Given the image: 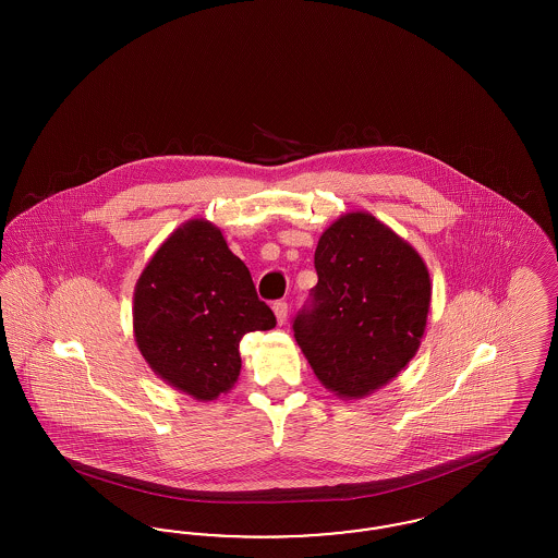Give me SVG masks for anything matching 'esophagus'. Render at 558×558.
<instances>
[{"mask_svg":"<svg viewBox=\"0 0 558 558\" xmlns=\"http://www.w3.org/2000/svg\"><path fill=\"white\" fill-rule=\"evenodd\" d=\"M271 310H274V314H276L278 324H284V322H287V316H289V305H287V301H276Z\"/></svg>","mask_w":558,"mask_h":558,"instance_id":"34e87169","label":"esophagus"}]
</instances>
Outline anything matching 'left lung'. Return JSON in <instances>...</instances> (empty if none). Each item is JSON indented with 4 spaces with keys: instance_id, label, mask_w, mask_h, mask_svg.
I'll use <instances>...</instances> for the list:
<instances>
[{
    "instance_id": "8db88e82",
    "label": "left lung",
    "mask_w": 558,
    "mask_h": 558,
    "mask_svg": "<svg viewBox=\"0 0 558 558\" xmlns=\"http://www.w3.org/2000/svg\"><path fill=\"white\" fill-rule=\"evenodd\" d=\"M312 307L292 324L319 383L362 399L416 355L430 310V278L418 251L372 213L332 221L316 246Z\"/></svg>"
}]
</instances>
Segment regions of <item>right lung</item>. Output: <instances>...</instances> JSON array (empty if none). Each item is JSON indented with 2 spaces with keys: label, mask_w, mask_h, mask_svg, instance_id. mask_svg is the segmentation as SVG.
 Segmentation results:
<instances>
[{
  "label": "right lung",
  "mask_w": 558,
  "mask_h": 558,
  "mask_svg": "<svg viewBox=\"0 0 558 558\" xmlns=\"http://www.w3.org/2000/svg\"><path fill=\"white\" fill-rule=\"evenodd\" d=\"M274 326L248 267L207 219L173 230L135 282V345L160 380L198 401L228 393L242 366L240 339Z\"/></svg>",
  "instance_id": "1"
}]
</instances>
